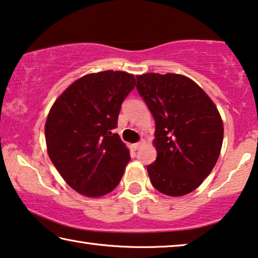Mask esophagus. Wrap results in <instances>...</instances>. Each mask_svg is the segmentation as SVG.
Here are the masks:
<instances>
[{
  "label": "esophagus",
  "mask_w": 258,
  "mask_h": 258,
  "mask_svg": "<svg viewBox=\"0 0 258 258\" xmlns=\"http://www.w3.org/2000/svg\"><path fill=\"white\" fill-rule=\"evenodd\" d=\"M144 144V141H141V142H138V143H135V144H133V148H134V150H140L141 149V146Z\"/></svg>",
  "instance_id": "obj_1"
}]
</instances>
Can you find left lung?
I'll return each instance as SVG.
<instances>
[{
  "mask_svg": "<svg viewBox=\"0 0 258 258\" xmlns=\"http://www.w3.org/2000/svg\"><path fill=\"white\" fill-rule=\"evenodd\" d=\"M137 91L156 121L157 159L148 166L158 191L191 192L219 158L224 125L216 105L191 79L177 74L136 76Z\"/></svg>",
  "mask_w": 258,
  "mask_h": 258,
  "instance_id": "8db88e82",
  "label": "left lung"
}]
</instances>
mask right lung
Returning a JSON list of instances; mask_svg holds the SVG:
<instances>
[{"mask_svg": "<svg viewBox=\"0 0 258 258\" xmlns=\"http://www.w3.org/2000/svg\"><path fill=\"white\" fill-rule=\"evenodd\" d=\"M136 79L124 71L89 74L74 82L51 106L45 125L47 151L71 188L88 197L116 188L130 160L113 130Z\"/></svg>", "mask_w": 258, "mask_h": 258, "instance_id": "add662e5", "label": "right lung"}]
</instances>
